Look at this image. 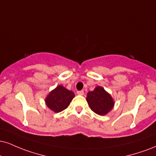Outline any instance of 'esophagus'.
<instances>
[{
	"mask_svg": "<svg viewBox=\"0 0 156 156\" xmlns=\"http://www.w3.org/2000/svg\"><path fill=\"white\" fill-rule=\"evenodd\" d=\"M77 94H78V95H83L84 94V91H83V90H81V91H77Z\"/></svg>",
	"mask_w": 156,
	"mask_h": 156,
	"instance_id": "esophagus-1",
	"label": "esophagus"
}]
</instances>
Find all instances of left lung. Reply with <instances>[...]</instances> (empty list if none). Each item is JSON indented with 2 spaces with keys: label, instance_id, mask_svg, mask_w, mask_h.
I'll list each match as a JSON object with an SVG mask.
<instances>
[{
  "label": "left lung",
  "instance_id": "8db88e82",
  "mask_svg": "<svg viewBox=\"0 0 156 156\" xmlns=\"http://www.w3.org/2000/svg\"><path fill=\"white\" fill-rule=\"evenodd\" d=\"M86 101L95 113L104 115L113 108L114 102L112 97L101 86H97L92 91L87 94Z\"/></svg>",
  "mask_w": 156,
  "mask_h": 156
}]
</instances>
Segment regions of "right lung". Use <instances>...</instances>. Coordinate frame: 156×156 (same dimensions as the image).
<instances>
[{
    "instance_id": "add662e5",
    "label": "right lung",
    "mask_w": 156,
    "mask_h": 156,
    "mask_svg": "<svg viewBox=\"0 0 156 156\" xmlns=\"http://www.w3.org/2000/svg\"><path fill=\"white\" fill-rule=\"evenodd\" d=\"M74 97L73 91H69L62 86H58L46 97V105L54 112H59L68 107Z\"/></svg>"
}]
</instances>
